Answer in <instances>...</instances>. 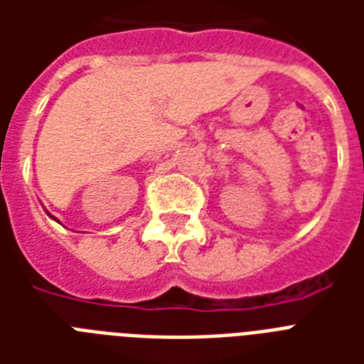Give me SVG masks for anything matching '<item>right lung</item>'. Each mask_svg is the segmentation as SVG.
Segmentation results:
<instances>
[{"label": "right lung", "instance_id": "1", "mask_svg": "<svg viewBox=\"0 0 364 364\" xmlns=\"http://www.w3.org/2000/svg\"><path fill=\"white\" fill-rule=\"evenodd\" d=\"M48 215H50V213H48ZM50 217H53V215H50ZM53 219H54V217H53Z\"/></svg>", "mask_w": 364, "mask_h": 364}]
</instances>
